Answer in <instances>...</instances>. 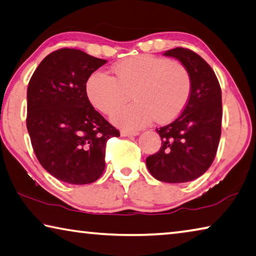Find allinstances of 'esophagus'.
I'll return each mask as SVG.
<instances>
[{
	"label": "esophagus",
	"mask_w": 256,
	"mask_h": 256,
	"mask_svg": "<svg viewBox=\"0 0 256 256\" xmlns=\"http://www.w3.org/2000/svg\"><path fill=\"white\" fill-rule=\"evenodd\" d=\"M138 134H139V132L136 131H128V130H123V131H120L122 136H136Z\"/></svg>",
	"instance_id": "34e87169"
}]
</instances>
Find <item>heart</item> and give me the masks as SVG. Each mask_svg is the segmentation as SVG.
I'll return each instance as SVG.
<instances>
[{
  "label": "heart",
  "mask_w": 256,
  "mask_h": 256,
  "mask_svg": "<svg viewBox=\"0 0 256 256\" xmlns=\"http://www.w3.org/2000/svg\"><path fill=\"white\" fill-rule=\"evenodd\" d=\"M110 76L96 72L88 77L86 93L99 112L110 114L130 99L134 102L116 110L112 122L117 126L138 130L154 118L168 123L188 102L192 78L184 64L154 54H138L114 64Z\"/></svg>",
  "instance_id": "1"
}]
</instances>
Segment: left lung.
Returning <instances> with one entry per match:
<instances>
[{
	"label": "left lung",
	"instance_id": "left-lung-1",
	"mask_svg": "<svg viewBox=\"0 0 256 256\" xmlns=\"http://www.w3.org/2000/svg\"><path fill=\"white\" fill-rule=\"evenodd\" d=\"M179 60L189 72L192 91L181 115L156 128L162 139L158 152L146 164L155 179L182 184L202 176L212 165L221 136V88L210 64L189 48L164 52Z\"/></svg>",
	"mask_w": 256,
	"mask_h": 256
}]
</instances>
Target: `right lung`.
I'll use <instances>...</instances> for the list:
<instances>
[{
  "label": "right lung",
  "mask_w": 256,
  "mask_h": 256,
  "mask_svg": "<svg viewBox=\"0 0 256 256\" xmlns=\"http://www.w3.org/2000/svg\"><path fill=\"white\" fill-rule=\"evenodd\" d=\"M107 60L59 48L36 68L27 88V130L40 164L56 179L88 184L104 171L106 144L120 131L92 107L86 82Z\"/></svg>",
  "instance_id": "add662e5"
}]
</instances>
